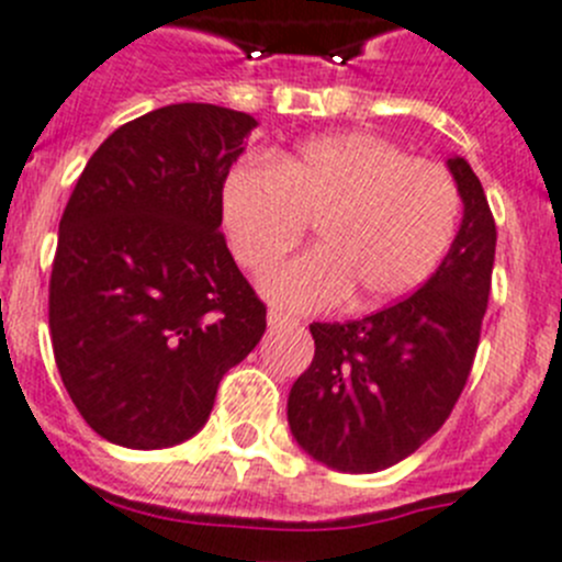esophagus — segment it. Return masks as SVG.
<instances>
[{"label":"esophagus","mask_w":562,"mask_h":562,"mask_svg":"<svg viewBox=\"0 0 562 562\" xmlns=\"http://www.w3.org/2000/svg\"><path fill=\"white\" fill-rule=\"evenodd\" d=\"M269 325H271V327L296 325V318L288 316V313H282V311H277V307H271V311H269Z\"/></svg>","instance_id":"esophagus-1"}]
</instances>
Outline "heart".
Returning a JSON list of instances; mask_svg holds the SVG:
<instances>
[{"label":"heart","instance_id":"obj_1","mask_svg":"<svg viewBox=\"0 0 562 562\" xmlns=\"http://www.w3.org/2000/svg\"><path fill=\"white\" fill-rule=\"evenodd\" d=\"M459 212L451 170L361 131L313 139L274 165L237 161L221 190L226 240L249 271L316 224L318 246L262 277L266 296L288 311H327L352 293L358 307L401 300L451 249Z\"/></svg>","mask_w":562,"mask_h":562}]
</instances>
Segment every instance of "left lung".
I'll use <instances>...</instances> for the list:
<instances>
[{
	"label": "left lung",
	"instance_id": "left-lung-1",
	"mask_svg": "<svg viewBox=\"0 0 562 562\" xmlns=\"http://www.w3.org/2000/svg\"><path fill=\"white\" fill-rule=\"evenodd\" d=\"M464 218L431 280L383 311L313 322L311 367L288 397V423L316 462L344 473L392 468L451 417L487 313L495 218L479 176L448 159Z\"/></svg>",
	"mask_w": 562,
	"mask_h": 562
}]
</instances>
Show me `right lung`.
I'll return each instance as SVG.
<instances>
[{
    "mask_svg": "<svg viewBox=\"0 0 562 562\" xmlns=\"http://www.w3.org/2000/svg\"><path fill=\"white\" fill-rule=\"evenodd\" d=\"M244 111L165 105L120 125L60 215L49 277L55 363L80 417L125 448L206 423L266 305L226 249L221 190L255 128Z\"/></svg>",
    "mask_w": 562,
    "mask_h": 562,
    "instance_id": "right-lung-1",
    "label": "right lung"
}]
</instances>
